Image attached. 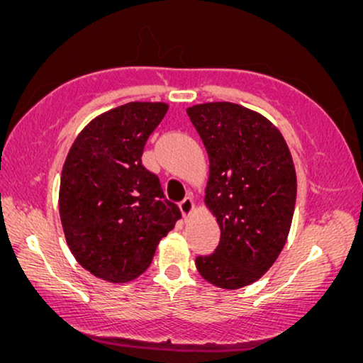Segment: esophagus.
Returning a JSON list of instances; mask_svg holds the SVG:
<instances>
[{"mask_svg": "<svg viewBox=\"0 0 363 363\" xmlns=\"http://www.w3.org/2000/svg\"><path fill=\"white\" fill-rule=\"evenodd\" d=\"M180 210H182L183 216H185V218H188L193 211H195V203H193V200H191L190 196H186L185 200L180 203Z\"/></svg>", "mask_w": 363, "mask_h": 363, "instance_id": "obj_1", "label": "esophagus"}]
</instances>
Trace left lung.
<instances>
[{
  "mask_svg": "<svg viewBox=\"0 0 363 363\" xmlns=\"http://www.w3.org/2000/svg\"><path fill=\"white\" fill-rule=\"evenodd\" d=\"M186 113L210 158L205 205L220 245L195 264L221 289L250 286L274 264L289 235L297 178L289 147L274 123L240 104L206 102Z\"/></svg>",
  "mask_w": 363,
  "mask_h": 363,
  "instance_id": "obj_1",
  "label": "left lung"
}]
</instances>
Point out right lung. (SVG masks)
<instances>
[{
    "mask_svg": "<svg viewBox=\"0 0 363 363\" xmlns=\"http://www.w3.org/2000/svg\"><path fill=\"white\" fill-rule=\"evenodd\" d=\"M165 102H128L92 118L62 167L59 215L67 246L84 269L122 284L150 266L158 242L182 213L142 165L147 138Z\"/></svg>",
    "mask_w": 363,
    "mask_h": 363,
    "instance_id": "obj_1",
    "label": "right lung"
}]
</instances>
